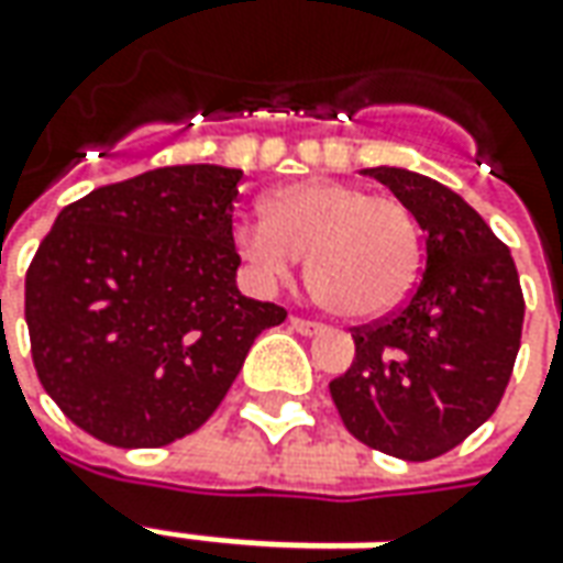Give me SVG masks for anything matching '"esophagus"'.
I'll return each mask as SVG.
<instances>
[{
    "mask_svg": "<svg viewBox=\"0 0 563 563\" xmlns=\"http://www.w3.org/2000/svg\"><path fill=\"white\" fill-rule=\"evenodd\" d=\"M289 327L301 332V335H317V332L327 330L323 323H313V320H305V317H289Z\"/></svg>",
    "mask_w": 563,
    "mask_h": 563,
    "instance_id": "obj_1",
    "label": "esophagus"
}]
</instances>
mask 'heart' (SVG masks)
Listing matches in <instances>:
<instances>
[{
    "label": "heart",
    "mask_w": 563,
    "mask_h": 563,
    "mask_svg": "<svg viewBox=\"0 0 563 563\" xmlns=\"http://www.w3.org/2000/svg\"><path fill=\"white\" fill-rule=\"evenodd\" d=\"M265 212L233 224V246L258 283L289 280L308 255L311 292L339 317L373 320L410 296L419 224L391 194L311 178L274 190Z\"/></svg>",
    "instance_id": "obj_1"
}]
</instances>
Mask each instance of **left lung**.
Returning <instances> with one entry per match:
<instances>
[{"mask_svg":"<svg viewBox=\"0 0 563 563\" xmlns=\"http://www.w3.org/2000/svg\"><path fill=\"white\" fill-rule=\"evenodd\" d=\"M366 175L419 221L426 271L400 311L351 332L354 363L330 394L357 441L426 462L499 407L521 347V280L506 243L450 187L394 166Z\"/></svg>","mask_w":563,"mask_h":563,"instance_id":"obj_1","label":"left lung"}]
</instances>
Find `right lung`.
I'll list each match as a JSON object with an SVG mask.
<instances>
[{"label": "right lung", "mask_w": 563, "mask_h": 563, "mask_svg": "<svg viewBox=\"0 0 563 563\" xmlns=\"http://www.w3.org/2000/svg\"><path fill=\"white\" fill-rule=\"evenodd\" d=\"M240 178L151 169L70 202L40 243L24 296L33 366L91 438L135 450L197 431L252 342L286 320L236 289Z\"/></svg>", "instance_id": "right-lung-1"}]
</instances>
